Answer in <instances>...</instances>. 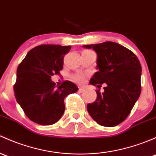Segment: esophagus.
<instances>
[{
    "label": "esophagus",
    "mask_w": 156,
    "mask_h": 156,
    "mask_svg": "<svg viewBox=\"0 0 156 156\" xmlns=\"http://www.w3.org/2000/svg\"><path fill=\"white\" fill-rule=\"evenodd\" d=\"M84 90H85V89L83 87H78V91H79L80 93H83Z\"/></svg>",
    "instance_id": "1"
}]
</instances>
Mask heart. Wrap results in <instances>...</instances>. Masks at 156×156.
<instances>
[{
	"mask_svg": "<svg viewBox=\"0 0 156 156\" xmlns=\"http://www.w3.org/2000/svg\"><path fill=\"white\" fill-rule=\"evenodd\" d=\"M85 75L83 74H76V75H73V78L77 81H82Z\"/></svg>",
	"mask_w": 156,
	"mask_h": 156,
	"instance_id": "obj_1",
	"label": "heart"
}]
</instances>
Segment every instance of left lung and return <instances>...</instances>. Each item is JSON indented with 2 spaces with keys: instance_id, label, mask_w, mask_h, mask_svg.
<instances>
[{
  "instance_id": "left-lung-1",
  "label": "left lung",
  "mask_w": 156,
  "mask_h": 156,
  "mask_svg": "<svg viewBox=\"0 0 156 156\" xmlns=\"http://www.w3.org/2000/svg\"><path fill=\"white\" fill-rule=\"evenodd\" d=\"M83 46L96 52L99 69L90 81L99 89L96 101L87 105L88 113L101 126L119 125L129 115L141 92L140 61L132 51L116 42ZM102 84L104 92L101 93Z\"/></svg>"
}]
</instances>
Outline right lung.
Returning <instances> with one entry per match:
<instances>
[{
    "instance_id": "obj_1",
    "label": "right lung",
    "mask_w": 156,
    "mask_h": 156,
    "mask_svg": "<svg viewBox=\"0 0 156 156\" xmlns=\"http://www.w3.org/2000/svg\"><path fill=\"white\" fill-rule=\"evenodd\" d=\"M70 49V45H38L18 66L15 96L25 115L36 123L49 126L57 122L64 113L65 98L78 91L72 81L56 86L51 79L63 69L64 55Z\"/></svg>"
}]
</instances>
